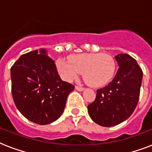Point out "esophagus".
I'll return each mask as SVG.
<instances>
[{
	"label": "esophagus",
	"instance_id": "1",
	"mask_svg": "<svg viewBox=\"0 0 152 152\" xmlns=\"http://www.w3.org/2000/svg\"><path fill=\"white\" fill-rule=\"evenodd\" d=\"M76 89L79 91H82L84 90V88H82V87H79V86H76Z\"/></svg>",
	"mask_w": 152,
	"mask_h": 152
}]
</instances>
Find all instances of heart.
Listing matches in <instances>:
<instances>
[{"instance_id":"obj_1","label":"heart","mask_w":152,"mask_h":152,"mask_svg":"<svg viewBox=\"0 0 152 152\" xmlns=\"http://www.w3.org/2000/svg\"><path fill=\"white\" fill-rule=\"evenodd\" d=\"M57 68L64 80L72 82L82 72L89 85L99 88L112 80L115 72V62L110 55L88 53L72 55L69 60L59 58Z\"/></svg>"}]
</instances>
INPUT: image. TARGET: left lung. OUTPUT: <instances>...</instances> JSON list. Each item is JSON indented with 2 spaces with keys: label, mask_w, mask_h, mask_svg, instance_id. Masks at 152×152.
<instances>
[{
  "label": "left lung",
  "mask_w": 152,
  "mask_h": 152,
  "mask_svg": "<svg viewBox=\"0 0 152 152\" xmlns=\"http://www.w3.org/2000/svg\"><path fill=\"white\" fill-rule=\"evenodd\" d=\"M119 66L108 85L98 89L95 101L88 106L91 118L98 125L111 127L132 115L140 98L143 72L137 61L126 53L115 57Z\"/></svg>",
  "instance_id": "8db88e82"
}]
</instances>
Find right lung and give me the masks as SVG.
Listing matches in <instances>:
<instances>
[{"mask_svg": "<svg viewBox=\"0 0 152 152\" xmlns=\"http://www.w3.org/2000/svg\"><path fill=\"white\" fill-rule=\"evenodd\" d=\"M11 80L15 106L39 125L50 124L61 117L75 88L61 79L54 61L44 49L20 56L11 68Z\"/></svg>", "mask_w": 152, "mask_h": 152, "instance_id": "right-lung-1", "label": "right lung"}]
</instances>
